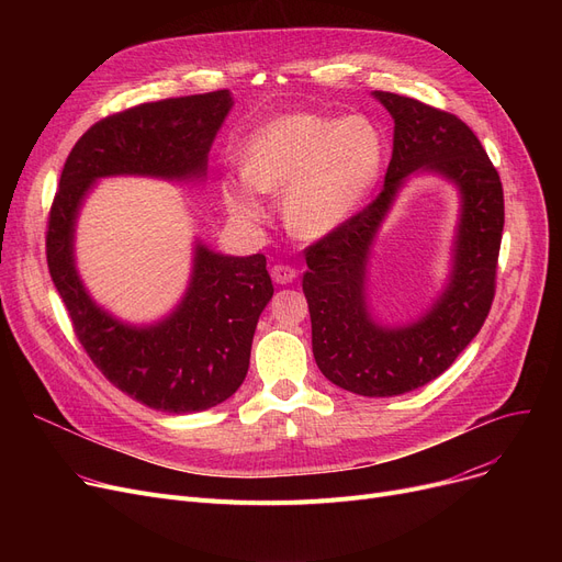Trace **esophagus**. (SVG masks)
<instances>
[{"instance_id": "1", "label": "esophagus", "mask_w": 562, "mask_h": 562, "mask_svg": "<svg viewBox=\"0 0 562 562\" xmlns=\"http://www.w3.org/2000/svg\"><path fill=\"white\" fill-rule=\"evenodd\" d=\"M296 276H299V271L293 269V266H289V263H276L273 269H271V278L278 284H291L293 280H296Z\"/></svg>"}]
</instances>
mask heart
Instances as JSON below:
<instances>
[{"label": "heart", "mask_w": 562, "mask_h": 562, "mask_svg": "<svg viewBox=\"0 0 562 562\" xmlns=\"http://www.w3.org/2000/svg\"><path fill=\"white\" fill-rule=\"evenodd\" d=\"M385 143L364 115L341 121L318 113H286L259 127L244 145V175L225 177L227 212L261 223V193L282 195V218L301 239L335 232L373 189Z\"/></svg>", "instance_id": "heart-1"}]
</instances>
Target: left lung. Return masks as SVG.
I'll return each mask as SVG.
<instances>
[{
    "label": "left lung",
    "instance_id": "left-lung-1",
    "mask_svg": "<svg viewBox=\"0 0 562 562\" xmlns=\"http://www.w3.org/2000/svg\"><path fill=\"white\" fill-rule=\"evenodd\" d=\"M373 98L394 117V150L380 195L305 250L303 291L314 360L360 396H398L445 373L490 314L504 232V187L481 140L458 115L396 93ZM435 171L461 193L452 276L434 307L407 327H380L366 303L374 234L409 173Z\"/></svg>",
    "mask_w": 562,
    "mask_h": 562
}]
</instances>
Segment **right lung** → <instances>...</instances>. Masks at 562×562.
Listing matches in <instances>:
<instances>
[{
    "mask_svg": "<svg viewBox=\"0 0 562 562\" xmlns=\"http://www.w3.org/2000/svg\"><path fill=\"white\" fill-rule=\"evenodd\" d=\"M229 109V91H214L104 117L75 143L49 210V276L88 358L113 387L172 415L210 409L241 387L259 314L273 296L266 257L221 255L198 241L180 305L153 326H130L88 296L75 266V223L100 177L202 180Z\"/></svg>",
    "mask_w": 562,
    "mask_h": 562,
    "instance_id": "obj_1",
    "label": "right lung"
}]
</instances>
